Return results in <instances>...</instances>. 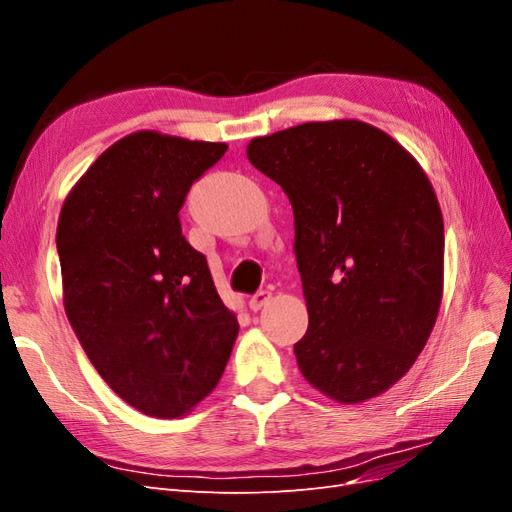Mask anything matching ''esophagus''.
<instances>
[{
  "label": "esophagus",
  "mask_w": 512,
  "mask_h": 512,
  "mask_svg": "<svg viewBox=\"0 0 512 512\" xmlns=\"http://www.w3.org/2000/svg\"><path fill=\"white\" fill-rule=\"evenodd\" d=\"M269 303H271V292L269 290H260L250 299V309H252V312H258V309H262V307L269 305Z\"/></svg>",
  "instance_id": "34e87169"
}]
</instances>
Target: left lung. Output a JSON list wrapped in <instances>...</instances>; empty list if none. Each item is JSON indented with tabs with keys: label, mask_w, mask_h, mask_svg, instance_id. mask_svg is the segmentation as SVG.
Listing matches in <instances>:
<instances>
[{
	"label": "left lung",
	"mask_w": 512,
	"mask_h": 512,
	"mask_svg": "<svg viewBox=\"0 0 512 512\" xmlns=\"http://www.w3.org/2000/svg\"><path fill=\"white\" fill-rule=\"evenodd\" d=\"M250 160L282 185L309 324L294 344L303 378L361 404L408 374L438 318L444 222L425 170L356 119L252 138Z\"/></svg>",
	"instance_id": "obj_1"
}]
</instances>
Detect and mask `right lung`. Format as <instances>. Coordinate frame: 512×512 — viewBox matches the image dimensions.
Instances as JSON below:
<instances>
[{
    "label": "right lung",
    "mask_w": 512,
    "mask_h": 512,
    "mask_svg": "<svg viewBox=\"0 0 512 512\" xmlns=\"http://www.w3.org/2000/svg\"><path fill=\"white\" fill-rule=\"evenodd\" d=\"M226 149L128 134L87 168L59 213L66 316L102 380L147 416H183L203 401L239 333L179 222L192 183Z\"/></svg>",
    "instance_id": "add662e5"
}]
</instances>
